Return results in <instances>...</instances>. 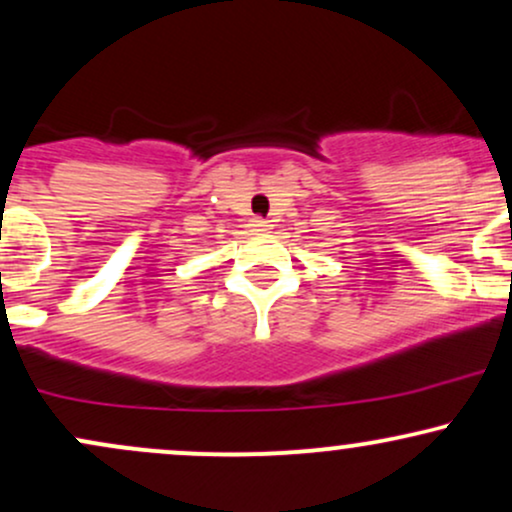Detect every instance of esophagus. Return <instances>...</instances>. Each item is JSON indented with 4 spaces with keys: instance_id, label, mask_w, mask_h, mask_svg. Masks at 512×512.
<instances>
[{
    "instance_id": "1",
    "label": "esophagus",
    "mask_w": 512,
    "mask_h": 512,
    "mask_svg": "<svg viewBox=\"0 0 512 512\" xmlns=\"http://www.w3.org/2000/svg\"><path fill=\"white\" fill-rule=\"evenodd\" d=\"M269 228H272V223H269V221L257 219L255 223H252V231H255V233H269Z\"/></svg>"
}]
</instances>
